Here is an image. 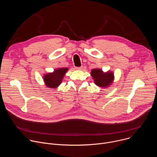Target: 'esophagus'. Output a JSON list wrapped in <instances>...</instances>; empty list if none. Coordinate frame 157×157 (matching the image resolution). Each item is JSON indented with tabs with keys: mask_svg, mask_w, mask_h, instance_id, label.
Wrapping results in <instances>:
<instances>
[{
	"mask_svg": "<svg viewBox=\"0 0 157 157\" xmlns=\"http://www.w3.org/2000/svg\"><path fill=\"white\" fill-rule=\"evenodd\" d=\"M75 69L77 70H81L82 69V66H81V67H76Z\"/></svg>",
	"mask_w": 157,
	"mask_h": 157,
	"instance_id": "1",
	"label": "esophagus"
}]
</instances>
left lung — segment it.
I'll return each mask as SVG.
<instances>
[{"mask_svg":"<svg viewBox=\"0 0 157 157\" xmlns=\"http://www.w3.org/2000/svg\"><path fill=\"white\" fill-rule=\"evenodd\" d=\"M91 75L95 84L100 87L107 88L113 83L114 80V75L113 71L104 72L99 68L93 69L91 71Z\"/></svg>","mask_w":157,"mask_h":157,"instance_id":"1","label":"left lung"}]
</instances>
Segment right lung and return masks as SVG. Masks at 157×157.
Returning a JSON list of instances; mask_svg holds the SVG:
<instances>
[{
  "instance_id": "obj_1",
  "label": "right lung",
  "mask_w": 157,
  "mask_h": 157,
  "mask_svg": "<svg viewBox=\"0 0 157 157\" xmlns=\"http://www.w3.org/2000/svg\"><path fill=\"white\" fill-rule=\"evenodd\" d=\"M68 70V68H59L55 69L52 73L44 74L43 77L44 85L49 88L56 89L62 82Z\"/></svg>"
}]
</instances>
